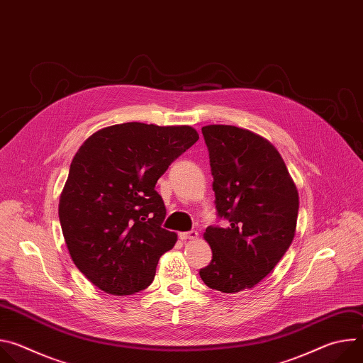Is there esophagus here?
<instances>
[{
	"mask_svg": "<svg viewBox=\"0 0 363 363\" xmlns=\"http://www.w3.org/2000/svg\"><path fill=\"white\" fill-rule=\"evenodd\" d=\"M179 238L182 241H186V240H195L198 238V233L195 230H191V231H186V233H179Z\"/></svg>",
	"mask_w": 363,
	"mask_h": 363,
	"instance_id": "34e87169",
	"label": "esophagus"
}]
</instances>
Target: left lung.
Returning a JSON list of instances; mask_svg holds the SVG:
<instances>
[{
	"instance_id": "obj_1",
	"label": "left lung",
	"mask_w": 363,
	"mask_h": 363,
	"mask_svg": "<svg viewBox=\"0 0 363 363\" xmlns=\"http://www.w3.org/2000/svg\"><path fill=\"white\" fill-rule=\"evenodd\" d=\"M216 208L228 227H208L203 238L211 263L202 281L221 293L260 283L289 250L297 224L298 192L279 150L260 135L230 125H208Z\"/></svg>"
}]
</instances>
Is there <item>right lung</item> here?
<instances>
[{
  "instance_id": "obj_1",
  "label": "right lung",
  "mask_w": 363,
  "mask_h": 363,
  "mask_svg": "<svg viewBox=\"0 0 363 363\" xmlns=\"http://www.w3.org/2000/svg\"><path fill=\"white\" fill-rule=\"evenodd\" d=\"M199 139L191 126L128 122L103 128L79 147L59 202L76 267L115 296L146 289L177 234L155 191L168 167Z\"/></svg>"
}]
</instances>
